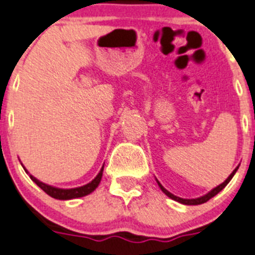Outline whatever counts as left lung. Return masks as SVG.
I'll return each mask as SVG.
<instances>
[{"label": "left lung", "instance_id": "8db88e82", "mask_svg": "<svg viewBox=\"0 0 255 255\" xmlns=\"http://www.w3.org/2000/svg\"><path fill=\"white\" fill-rule=\"evenodd\" d=\"M238 168H239V166H238V167H235V170L233 171L232 173H230L229 177H228L227 180H225V181L223 182V184H220V185H219V186L214 187V189H213V190H210V191H209L208 194L203 195V196H200V197H196V199H182V197L175 196V195L171 194L170 191H167V190H166L165 187H163L162 185L160 184V181H158V180H157V178H156V181H157V184H158V186H160V189L162 190V191H163V194L167 195V196L170 197V199L175 200V201H177V203H180V204H184V205H200V204L206 203V201H208V200H210L211 197H214V196H215L216 194H219V192H220L221 190L224 189V187L227 186V185L229 184V182H230V180H232V178H233V176L235 175V172H237V171H238Z\"/></svg>", "mask_w": 255, "mask_h": 255}]
</instances>
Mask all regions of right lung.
Returning <instances> with one entry per match:
<instances>
[{"label":"right lung","instance_id":"obj_1","mask_svg":"<svg viewBox=\"0 0 255 255\" xmlns=\"http://www.w3.org/2000/svg\"><path fill=\"white\" fill-rule=\"evenodd\" d=\"M25 168V167H23ZM103 168L104 165L102 166L101 171L94 178H93L92 181L89 184L84 185V186H80V187H74V189H60V187H55V186H51V185H47L45 182H41L40 180H37L36 177H34L32 175L27 172V170L25 168L26 173L30 175V178L40 189L44 190L49 196L54 197V199H58V200H71V199H78V197H83V196H87V195L92 194L97 187H98L99 182L102 180V176H103Z\"/></svg>","mask_w":255,"mask_h":255}]
</instances>
